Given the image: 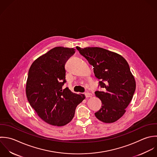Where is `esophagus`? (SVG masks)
Segmentation results:
<instances>
[{"label":"esophagus","mask_w":157,"mask_h":157,"mask_svg":"<svg viewBox=\"0 0 157 157\" xmlns=\"http://www.w3.org/2000/svg\"><path fill=\"white\" fill-rule=\"evenodd\" d=\"M85 95H86V98H89V97H92V94H90V93H86Z\"/></svg>","instance_id":"34e87169"}]
</instances>
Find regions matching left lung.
<instances>
[{"label": "left lung", "mask_w": 157, "mask_h": 157, "mask_svg": "<svg viewBox=\"0 0 157 157\" xmlns=\"http://www.w3.org/2000/svg\"><path fill=\"white\" fill-rule=\"evenodd\" d=\"M79 53L93 66L102 91H96L95 96L102 103L101 109L95 113L104 123H113L122 117L132 101L136 81L127 60L120 54L98 47L81 48Z\"/></svg>", "instance_id": "obj_1"}]
</instances>
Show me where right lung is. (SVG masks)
Returning a JSON list of instances; mask_svg holds the SVG:
<instances>
[{
	"label": "right lung",
	"instance_id": "obj_1",
	"mask_svg": "<svg viewBox=\"0 0 157 157\" xmlns=\"http://www.w3.org/2000/svg\"><path fill=\"white\" fill-rule=\"evenodd\" d=\"M75 49L58 46L37 58L28 73L25 92L31 107L45 122L64 126L73 118L76 106L85 99L68 87L65 65Z\"/></svg>",
	"mask_w": 157,
	"mask_h": 157
}]
</instances>
